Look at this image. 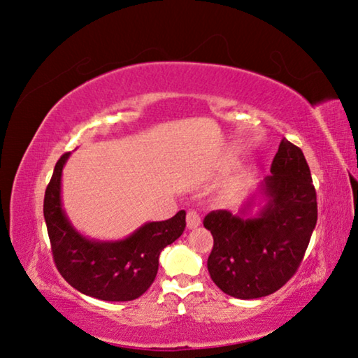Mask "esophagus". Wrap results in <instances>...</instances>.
I'll return each mask as SVG.
<instances>
[{
    "label": "esophagus",
    "instance_id": "esophagus-1",
    "mask_svg": "<svg viewBox=\"0 0 358 358\" xmlns=\"http://www.w3.org/2000/svg\"><path fill=\"white\" fill-rule=\"evenodd\" d=\"M199 225H201L199 213L196 210H188V213H186V227H188L189 230H194V228H197Z\"/></svg>",
    "mask_w": 358,
    "mask_h": 358
}]
</instances>
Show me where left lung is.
<instances>
[{
    "instance_id": "left-lung-1",
    "label": "left lung",
    "mask_w": 358,
    "mask_h": 358,
    "mask_svg": "<svg viewBox=\"0 0 358 358\" xmlns=\"http://www.w3.org/2000/svg\"><path fill=\"white\" fill-rule=\"evenodd\" d=\"M270 172L257 189L266 199L257 216L248 213L254 194L236 215L212 210L204 218L213 236L207 268L231 297L259 299L286 285L317 225V193L301 148L282 138Z\"/></svg>"
}]
</instances>
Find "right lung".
<instances>
[{"instance_id":"add662e5","label":"right lung","mask_w":358,"mask_h":358,"mask_svg":"<svg viewBox=\"0 0 358 358\" xmlns=\"http://www.w3.org/2000/svg\"><path fill=\"white\" fill-rule=\"evenodd\" d=\"M69 156L66 152L57 161L43 202L56 268L82 294L110 302L138 299L156 278L162 249L183 234L186 212L164 222H148L120 241L83 236L62 209L61 177Z\"/></svg>"}]
</instances>
